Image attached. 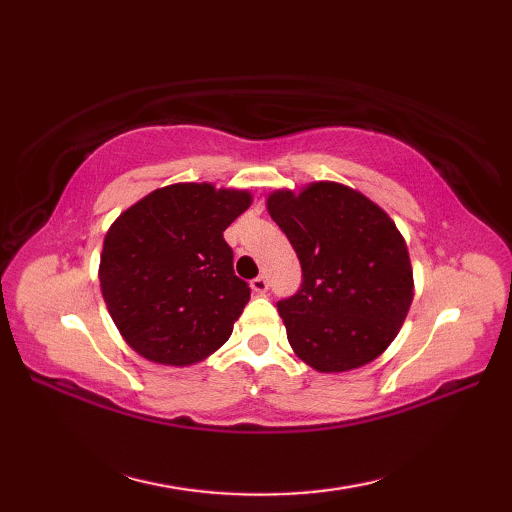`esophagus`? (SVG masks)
Returning <instances> with one entry per match:
<instances>
[{
    "label": "esophagus",
    "mask_w": 512,
    "mask_h": 512,
    "mask_svg": "<svg viewBox=\"0 0 512 512\" xmlns=\"http://www.w3.org/2000/svg\"><path fill=\"white\" fill-rule=\"evenodd\" d=\"M250 288H253V292H257V295H264V292H268V279L264 275H259L250 281Z\"/></svg>",
    "instance_id": "1"
}]
</instances>
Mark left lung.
Segmentation results:
<instances>
[{
	"instance_id": "1",
	"label": "left lung",
	"mask_w": 512,
	"mask_h": 512,
	"mask_svg": "<svg viewBox=\"0 0 512 512\" xmlns=\"http://www.w3.org/2000/svg\"><path fill=\"white\" fill-rule=\"evenodd\" d=\"M268 213L301 264V286L277 301L288 341L319 372L361 367L396 339L413 299L407 244L389 215L354 189L317 182L277 191Z\"/></svg>"
}]
</instances>
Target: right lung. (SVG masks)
<instances>
[{
    "label": "right lung",
    "instance_id": "right-lung-1",
    "mask_svg": "<svg viewBox=\"0 0 512 512\" xmlns=\"http://www.w3.org/2000/svg\"><path fill=\"white\" fill-rule=\"evenodd\" d=\"M246 191L171 184L118 217L101 255V290L116 328L162 365H193L228 341L250 299L224 231Z\"/></svg>",
    "mask_w": 512,
    "mask_h": 512
}]
</instances>
